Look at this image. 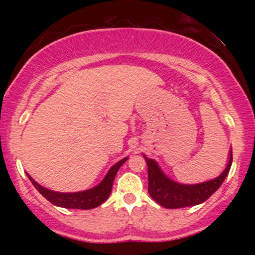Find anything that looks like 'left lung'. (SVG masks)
Segmentation results:
<instances>
[{
	"label": "left lung",
	"instance_id": "obj_1",
	"mask_svg": "<svg viewBox=\"0 0 255 255\" xmlns=\"http://www.w3.org/2000/svg\"><path fill=\"white\" fill-rule=\"evenodd\" d=\"M142 157L147 163L148 194L165 209H181L203 204L221 187L229 174L233 163V151L230 148L228 164L219 176L201 183L184 184L166 176L154 159H151L146 154H142Z\"/></svg>",
	"mask_w": 255,
	"mask_h": 255
}]
</instances>
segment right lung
<instances>
[{
  "instance_id": "right-lung-1",
  "label": "right lung",
  "mask_w": 255,
  "mask_h": 255,
  "mask_svg": "<svg viewBox=\"0 0 255 255\" xmlns=\"http://www.w3.org/2000/svg\"><path fill=\"white\" fill-rule=\"evenodd\" d=\"M127 159L128 157H125L124 159L119 160L116 164L111 166L109 171H108V174L105 175V177L97 184V186L83 192L61 193L51 191V189H48L45 188V187L40 186V184L36 182L27 172H26V175H27L28 180L31 181L32 184L36 187L37 191L39 192L46 200H49L52 205H55V206L64 207V209L91 210L99 206V205H102L108 198H109L116 174H118L119 169L121 168V165L124 164Z\"/></svg>"
}]
</instances>
